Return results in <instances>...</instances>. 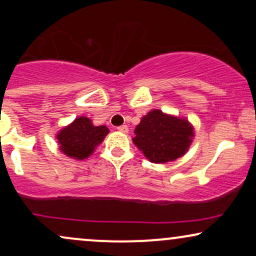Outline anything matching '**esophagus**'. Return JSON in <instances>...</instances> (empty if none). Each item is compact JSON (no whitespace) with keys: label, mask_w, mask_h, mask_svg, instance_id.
I'll return each mask as SVG.
<instances>
[{"label":"esophagus","mask_w":256,"mask_h":256,"mask_svg":"<svg viewBox=\"0 0 256 256\" xmlns=\"http://www.w3.org/2000/svg\"><path fill=\"white\" fill-rule=\"evenodd\" d=\"M118 131L122 132V134H128V128L126 125H122V126H118Z\"/></svg>","instance_id":"34e87169"}]
</instances>
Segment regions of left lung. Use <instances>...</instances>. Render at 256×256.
Masks as SVG:
<instances>
[{"instance_id": "1", "label": "left lung", "mask_w": 256, "mask_h": 256, "mask_svg": "<svg viewBox=\"0 0 256 256\" xmlns=\"http://www.w3.org/2000/svg\"><path fill=\"white\" fill-rule=\"evenodd\" d=\"M134 143L152 162L165 164L180 158L194 136L188 120L174 118L158 110L149 112L134 130Z\"/></svg>"}]
</instances>
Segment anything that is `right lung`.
I'll list each match as a JSON object with an SVG mask.
<instances>
[{
	"instance_id": "right-lung-1",
	"label": "right lung",
	"mask_w": 256,
	"mask_h": 256,
	"mask_svg": "<svg viewBox=\"0 0 256 256\" xmlns=\"http://www.w3.org/2000/svg\"><path fill=\"white\" fill-rule=\"evenodd\" d=\"M108 128L106 126H94L89 118L80 116L58 134L61 152L67 156L83 160L104 140Z\"/></svg>"
}]
</instances>
